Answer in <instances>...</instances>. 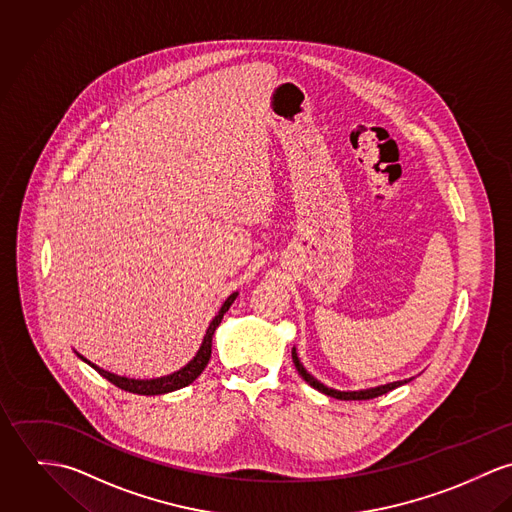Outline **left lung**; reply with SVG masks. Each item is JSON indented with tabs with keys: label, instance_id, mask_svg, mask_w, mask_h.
Here are the masks:
<instances>
[{
	"label": "left lung",
	"instance_id": "1",
	"mask_svg": "<svg viewBox=\"0 0 512 512\" xmlns=\"http://www.w3.org/2000/svg\"><path fill=\"white\" fill-rule=\"evenodd\" d=\"M292 361H294V367H296V371H298V375L310 385V387H314L316 391H320V393H324V395H328V397L340 398V400H369V398L381 397V395H385V393H389V391H393V389H397L400 385H404V383H408V381H397V383H389V385H383V387H375V389H367V391H353V393H341V391H336V389H330V387H326V385H322L320 381H316L304 367H302V363H300V359L296 357V349H292Z\"/></svg>",
	"mask_w": 512,
	"mask_h": 512
}]
</instances>
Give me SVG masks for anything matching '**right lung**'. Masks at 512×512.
<instances>
[{
    "label": "right lung",
    "instance_id": "obj_1",
    "mask_svg": "<svg viewBox=\"0 0 512 512\" xmlns=\"http://www.w3.org/2000/svg\"><path fill=\"white\" fill-rule=\"evenodd\" d=\"M235 296H237V292H233V294L229 296L228 300L224 302L222 310L218 312V316L212 320V324H210V328H208V332H206V336H204V341H202V345H200L196 357H194L184 369L172 373L169 377L151 379V381H139V379L117 377L114 373H108V371L96 367L94 363L86 361L84 357H82V359H84L86 363H90L102 377H106L110 383H114L115 387H119L121 391H129V393H135V395H165V393H171V391H176V389H182V387L190 385L194 379H198V375L206 369V365H208V361H210V355H212V336H214L216 328L220 326L224 314L228 312L229 306L233 304Z\"/></svg>",
    "mask_w": 512,
    "mask_h": 512
}]
</instances>
